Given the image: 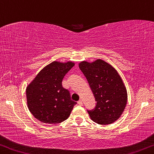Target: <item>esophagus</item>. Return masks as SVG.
<instances>
[{
    "mask_svg": "<svg viewBox=\"0 0 154 154\" xmlns=\"http://www.w3.org/2000/svg\"><path fill=\"white\" fill-rule=\"evenodd\" d=\"M78 104H79V105L82 106V100H80L78 101Z\"/></svg>",
    "mask_w": 154,
    "mask_h": 154,
    "instance_id": "1",
    "label": "esophagus"
}]
</instances>
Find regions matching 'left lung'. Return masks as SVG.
I'll list each match as a JSON object with an SVG mask.
<instances>
[{
	"label": "left lung",
	"mask_w": 154,
	"mask_h": 154,
	"mask_svg": "<svg viewBox=\"0 0 154 154\" xmlns=\"http://www.w3.org/2000/svg\"><path fill=\"white\" fill-rule=\"evenodd\" d=\"M79 68L96 101L94 109L87 110L91 119L100 125L115 122L123 112L127 101L126 88L117 71L100 59L91 63L83 61Z\"/></svg>",
	"instance_id": "8db88e82"
}]
</instances>
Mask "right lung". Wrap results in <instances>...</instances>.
<instances>
[{"instance_id": "right-lung-1", "label": "right lung", "mask_w": 154, "mask_h": 154, "mask_svg": "<svg viewBox=\"0 0 154 154\" xmlns=\"http://www.w3.org/2000/svg\"><path fill=\"white\" fill-rule=\"evenodd\" d=\"M74 63H51L40 72L26 89L28 108L42 122L57 124L67 120L76 102L62 85L66 74Z\"/></svg>"}]
</instances>
